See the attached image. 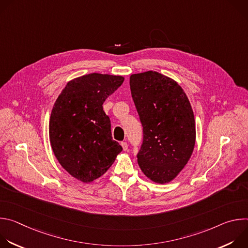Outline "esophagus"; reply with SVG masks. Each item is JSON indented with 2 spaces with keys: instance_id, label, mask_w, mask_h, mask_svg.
Returning a JSON list of instances; mask_svg holds the SVG:
<instances>
[{
  "instance_id": "1",
  "label": "esophagus",
  "mask_w": 248,
  "mask_h": 248,
  "mask_svg": "<svg viewBox=\"0 0 248 248\" xmlns=\"http://www.w3.org/2000/svg\"><path fill=\"white\" fill-rule=\"evenodd\" d=\"M121 145H122V147H123V150H124V151H126V150H127L128 145H127V143H126V142H122V143H121Z\"/></svg>"
}]
</instances>
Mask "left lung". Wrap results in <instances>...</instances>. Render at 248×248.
<instances>
[{
	"instance_id": "1",
	"label": "left lung",
	"mask_w": 248,
	"mask_h": 248,
	"mask_svg": "<svg viewBox=\"0 0 248 248\" xmlns=\"http://www.w3.org/2000/svg\"><path fill=\"white\" fill-rule=\"evenodd\" d=\"M131 96L143 126L137 162L156 184H168L189 161L196 139L195 120L184 89L153 70L131 75Z\"/></svg>"
}]
</instances>
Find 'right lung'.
<instances>
[{
	"instance_id": "add662e5",
	"label": "right lung",
	"mask_w": 248,
	"mask_h": 248,
	"mask_svg": "<svg viewBox=\"0 0 248 248\" xmlns=\"http://www.w3.org/2000/svg\"><path fill=\"white\" fill-rule=\"evenodd\" d=\"M124 78L89 74L67 82L50 117L49 137L61 166L75 179L89 184L115 162L122 146L113 140L103 103Z\"/></svg>"
}]
</instances>
